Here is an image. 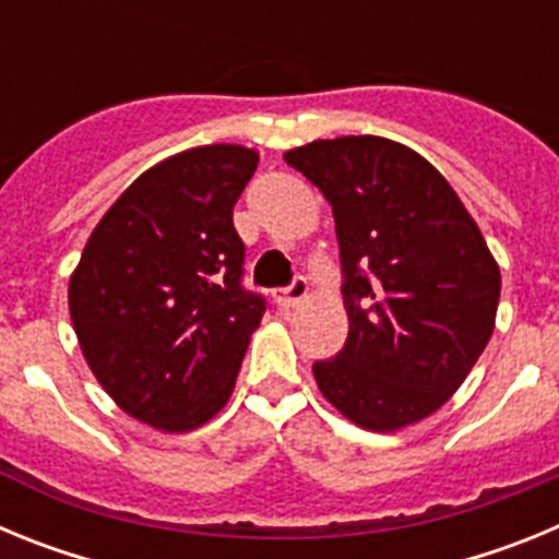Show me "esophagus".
<instances>
[{
  "label": "esophagus",
  "instance_id": "esophagus-1",
  "mask_svg": "<svg viewBox=\"0 0 559 559\" xmlns=\"http://www.w3.org/2000/svg\"><path fill=\"white\" fill-rule=\"evenodd\" d=\"M305 296H308V280H305V276H296L288 288L274 290V302H276V308L288 310V308H296V305L302 302Z\"/></svg>",
  "mask_w": 559,
  "mask_h": 559
}]
</instances>
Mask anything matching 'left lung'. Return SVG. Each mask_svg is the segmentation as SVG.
Wrapping results in <instances>:
<instances>
[{"instance_id":"left-lung-1","label":"left lung","mask_w":559,"mask_h":559,"mask_svg":"<svg viewBox=\"0 0 559 559\" xmlns=\"http://www.w3.org/2000/svg\"><path fill=\"white\" fill-rule=\"evenodd\" d=\"M333 206L347 344L313 364L349 423L392 433L431 417L476 367L496 328L501 271L448 179L386 136L285 151Z\"/></svg>"}]
</instances>
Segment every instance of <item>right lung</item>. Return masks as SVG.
Segmentation results:
<instances>
[{
  "label": "right lung",
  "mask_w": 559,
  "mask_h": 559,
  "mask_svg": "<svg viewBox=\"0 0 559 559\" xmlns=\"http://www.w3.org/2000/svg\"><path fill=\"white\" fill-rule=\"evenodd\" d=\"M260 153L201 145L147 167L88 235L69 276L78 344L108 397L185 433L229 403L265 302L240 285L231 210Z\"/></svg>",
  "instance_id": "add662e5"
}]
</instances>
